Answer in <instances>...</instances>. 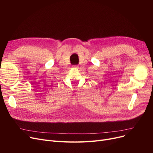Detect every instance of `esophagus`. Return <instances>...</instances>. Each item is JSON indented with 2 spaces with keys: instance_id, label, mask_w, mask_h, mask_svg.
<instances>
[{
  "instance_id": "esophagus-1",
  "label": "esophagus",
  "mask_w": 153,
  "mask_h": 153,
  "mask_svg": "<svg viewBox=\"0 0 153 153\" xmlns=\"http://www.w3.org/2000/svg\"><path fill=\"white\" fill-rule=\"evenodd\" d=\"M72 68H78V66H72Z\"/></svg>"
}]
</instances>
